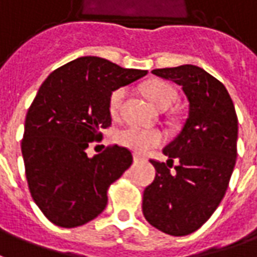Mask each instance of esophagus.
Listing matches in <instances>:
<instances>
[{"mask_svg": "<svg viewBox=\"0 0 257 257\" xmlns=\"http://www.w3.org/2000/svg\"><path fill=\"white\" fill-rule=\"evenodd\" d=\"M145 157H142L139 154H134V161L135 163H141V161H145Z\"/></svg>", "mask_w": 257, "mask_h": 257, "instance_id": "34e87169", "label": "esophagus"}]
</instances>
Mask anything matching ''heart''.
Here are the masks:
<instances>
[{"label": "heart", "instance_id": "1", "mask_svg": "<svg viewBox=\"0 0 257 257\" xmlns=\"http://www.w3.org/2000/svg\"><path fill=\"white\" fill-rule=\"evenodd\" d=\"M143 91H145V96L149 98V101L160 110L168 108L177 98L175 90L168 83L161 82V80H154V82L147 83L143 87ZM125 94H126L125 87H118L111 93L110 100H108L111 115L118 114ZM164 139L166 136L159 129H145L138 128V126H126V128L119 129L115 135V141L118 145L139 154L146 153L150 149L160 146Z\"/></svg>", "mask_w": 257, "mask_h": 257}]
</instances>
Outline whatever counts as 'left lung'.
I'll use <instances>...</instances> for the list:
<instances>
[{"label":"left lung","mask_w":257,"mask_h":257,"mask_svg":"<svg viewBox=\"0 0 257 257\" xmlns=\"http://www.w3.org/2000/svg\"><path fill=\"white\" fill-rule=\"evenodd\" d=\"M152 73L181 86L189 111L182 131L163 150L167 163L150 160L156 178L143 192L142 210L153 227L184 236L200 228L225 195L236 161L238 118L225 86L202 68Z\"/></svg>","instance_id":"1"}]
</instances>
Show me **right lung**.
<instances>
[{"label":"right lung","mask_w":257,"mask_h":257,"mask_svg":"<svg viewBox=\"0 0 257 257\" xmlns=\"http://www.w3.org/2000/svg\"><path fill=\"white\" fill-rule=\"evenodd\" d=\"M147 75L100 57H80L43 82L25 121L22 156L32 197L48 220L73 228L105 209L110 185L132 164V153L110 146L86 149L111 125L112 91Z\"/></svg>","instance_id":"1"}]
</instances>
